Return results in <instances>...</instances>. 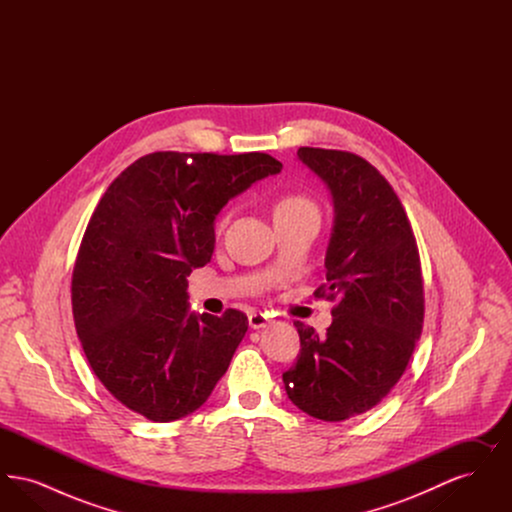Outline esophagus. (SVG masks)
Returning a JSON list of instances; mask_svg holds the SVG:
<instances>
[{
    "label": "esophagus",
    "mask_w": 512,
    "mask_h": 512,
    "mask_svg": "<svg viewBox=\"0 0 512 512\" xmlns=\"http://www.w3.org/2000/svg\"><path fill=\"white\" fill-rule=\"evenodd\" d=\"M268 322H270V318L265 315V313H251L249 315V326L253 328V330H259V328H265Z\"/></svg>",
    "instance_id": "1"
}]
</instances>
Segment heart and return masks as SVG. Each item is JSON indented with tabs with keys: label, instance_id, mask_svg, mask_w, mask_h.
<instances>
[{
	"label": "heart",
	"instance_id": "heart-1",
	"mask_svg": "<svg viewBox=\"0 0 512 512\" xmlns=\"http://www.w3.org/2000/svg\"><path fill=\"white\" fill-rule=\"evenodd\" d=\"M301 213H317V205L303 194H282L276 201H274V207H272V215L274 219H284V217H293V215H301ZM228 220V213L220 215V219L217 220V228H224Z\"/></svg>",
	"mask_w": 512,
	"mask_h": 512
}]
</instances>
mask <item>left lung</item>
Instances as JSON below:
<instances>
[{
  "mask_svg": "<svg viewBox=\"0 0 512 512\" xmlns=\"http://www.w3.org/2000/svg\"><path fill=\"white\" fill-rule=\"evenodd\" d=\"M297 155L334 199L326 284L313 295L336 305L326 336L293 322L301 349L282 380L303 413L340 422L376 407L409 365L424 322L422 267L409 217L378 169L341 149Z\"/></svg>",
  "mask_w": 512,
  "mask_h": 512,
  "instance_id": "1",
  "label": "left lung"
}]
</instances>
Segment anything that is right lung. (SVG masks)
Wrapping results in <instances>:
<instances>
[{"mask_svg": "<svg viewBox=\"0 0 512 512\" xmlns=\"http://www.w3.org/2000/svg\"><path fill=\"white\" fill-rule=\"evenodd\" d=\"M282 163L268 153L155 151L111 182L74 261L76 334L99 382L134 413L199 409L247 332L242 311L188 313V276L211 261L215 217Z\"/></svg>", "mask_w": 512, "mask_h": 512, "instance_id": "add662e5", "label": "right lung"}]
</instances>
